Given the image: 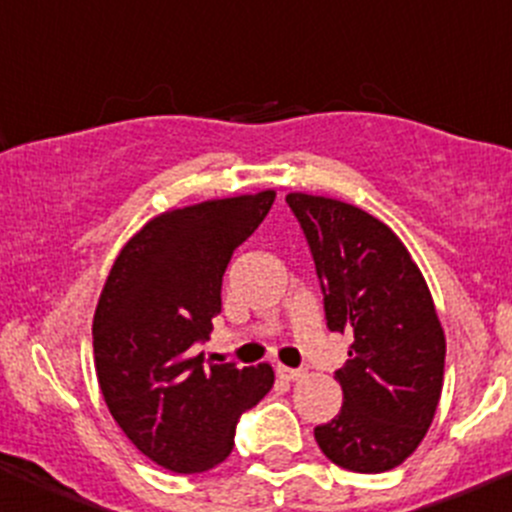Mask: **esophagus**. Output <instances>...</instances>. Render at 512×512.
<instances>
[{
    "label": "esophagus",
    "instance_id": "34e87169",
    "mask_svg": "<svg viewBox=\"0 0 512 512\" xmlns=\"http://www.w3.org/2000/svg\"><path fill=\"white\" fill-rule=\"evenodd\" d=\"M277 376L285 381L304 379V369H289V366H277Z\"/></svg>",
    "mask_w": 512,
    "mask_h": 512
}]
</instances>
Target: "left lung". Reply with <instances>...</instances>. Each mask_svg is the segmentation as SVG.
Returning a JSON list of instances; mask_svg holds the SVG:
<instances>
[{
    "mask_svg": "<svg viewBox=\"0 0 512 512\" xmlns=\"http://www.w3.org/2000/svg\"><path fill=\"white\" fill-rule=\"evenodd\" d=\"M324 294L329 332L352 337L334 379L342 411L314 428L319 448L354 473L401 466L426 436L443 389L446 337L404 242L342 200L289 193Z\"/></svg>",
    "mask_w": 512,
    "mask_h": 512,
    "instance_id": "1",
    "label": "left lung"
}]
</instances>
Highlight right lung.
<instances>
[{
	"label": "right lung",
	"mask_w": 512,
	"mask_h": 512,
	"mask_svg": "<svg viewBox=\"0 0 512 512\" xmlns=\"http://www.w3.org/2000/svg\"><path fill=\"white\" fill-rule=\"evenodd\" d=\"M275 190L168 210L116 257L94 314L101 394L133 446L173 473H203L235 446L240 416L275 384L270 364H205L232 252Z\"/></svg>",
	"instance_id": "add662e5"
}]
</instances>
